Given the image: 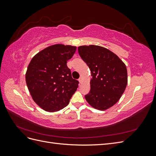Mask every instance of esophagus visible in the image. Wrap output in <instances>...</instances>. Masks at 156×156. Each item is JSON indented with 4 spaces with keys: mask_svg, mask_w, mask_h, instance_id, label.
<instances>
[{
    "mask_svg": "<svg viewBox=\"0 0 156 156\" xmlns=\"http://www.w3.org/2000/svg\"><path fill=\"white\" fill-rule=\"evenodd\" d=\"M79 83H82V82H83V78L81 77H79Z\"/></svg>",
    "mask_w": 156,
    "mask_h": 156,
    "instance_id": "obj_1",
    "label": "esophagus"
}]
</instances>
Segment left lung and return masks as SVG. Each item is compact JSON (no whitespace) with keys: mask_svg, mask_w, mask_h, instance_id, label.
I'll return each instance as SVG.
<instances>
[{"mask_svg":"<svg viewBox=\"0 0 156 156\" xmlns=\"http://www.w3.org/2000/svg\"><path fill=\"white\" fill-rule=\"evenodd\" d=\"M78 52L92 77L86 100L96 109L106 110L119 101L126 88V65L117 55L101 46H80Z\"/></svg>","mask_w":156,"mask_h":156,"instance_id":"1","label":"left lung"}]
</instances>
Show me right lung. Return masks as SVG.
I'll return each instance as SVG.
<instances>
[{
	"instance_id": "obj_1",
	"label": "right lung",
	"mask_w": 156,
	"mask_h": 156,
	"mask_svg": "<svg viewBox=\"0 0 156 156\" xmlns=\"http://www.w3.org/2000/svg\"><path fill=\"white\" fill-rule=\"evenodd\" d=\"M77 48L56 44L36 54L26 73V83L37 105L48 112L58 111L66 107L77 90L79 81L72 77L67 61Z\"/></svg>"
}]
</instances>
